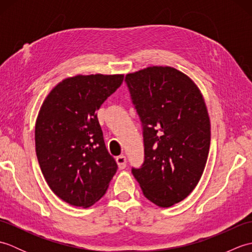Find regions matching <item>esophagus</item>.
I'll return each mask as SVG.
<instances>
[{
    "label": "esophagus",
    "mask_w": 252,
    "mask_h": 252,
    "mask_svg": "<svg viewBox=\"0 0 252 252\" xmlns=\"http://www.w3.org/2000/svg\"><path fill=\"white\" fill-rule=\"evenodd\" d=\"M116 161L118 163V167H119L120 169H125L126 165V156H123V155H121V156H118L116 158Z\"/></svg>",
    "instance_id": "34e87169"
}]
</instances>
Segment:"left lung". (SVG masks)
<instances>
[{
	"label": "left lung",
	"instance_id": "8db88e82",
	"mask_svg": "<svg viewBox=\"0 0 252 252\" xmlns=\"http://www.w3.org/2000/svg\"><path fill=\"white\" fill-rule=\"evenodd\" d=\"M143 125L145 160L132 173L148 200L162 208L194 190L210 148V119L200 90L178 69L152 66L126 76Z\"/></svg>",
	"mask_w": 252,
	"mask_h": 252
}]
</instances>
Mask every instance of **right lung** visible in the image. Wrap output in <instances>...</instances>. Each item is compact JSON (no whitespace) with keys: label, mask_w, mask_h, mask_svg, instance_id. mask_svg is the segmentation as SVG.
Listing matches in <instances>:
<instances>
[{"label":"right lung","mask_w":252,"mask_h":252,"mask_svg":"<svg viewBox=\"0 0 252 252\" xmlns=\"http://www.w3.org/2000/svg\"><path fill=\"white\" fill-rule=\"evenodd\" d=\"M123 74H78L47 94L35 121V152L47 185L62 200L89 208L117 171L96 111L120 87Z\"/></svg>","instance_id":"obj_1"}]
</instances>
